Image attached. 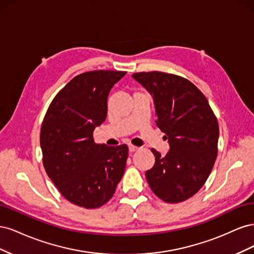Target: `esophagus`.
<instances>
[{"instance_id":"1","label":"esophagus","mask_w":254,"mask_h":254,"mask_svg":"<svg viewBox=\"0 0 254 254\" xmlns=\"http://www.w3.org/2000/svg\"><path fill=\"white\" fill-rule=\"evenodd\" d=\"M140 147H137V146H134V145H129V151L130 152H134L136 150H139Z\"/></svg>"}]
</instances>
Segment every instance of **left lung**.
Instances as JSON below:
<instances>
[{
	"label": "left lung",
	"mask_w": 254,
	"mask_h": 254,
	"mask_svg": "<svg viewBox=\"0 0 254 254\" xmlns=\"http://www.w3.org/2000/svg\"><path fill=\"white\" fill-rule=\"evenodd\" d=\"M153 97L157 126L170 151L156 149L155 165L145 173L151 190L168 203L194 196L210 176L217 157L219 127L206 97L194 83L163 72L132 74Z\"/></svg>",
	"instance_id": "1"
}]
</instances>
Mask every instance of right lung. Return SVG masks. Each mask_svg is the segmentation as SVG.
I'll return each mask as SVG.
<instances>
[{
	"instance_id": "right-lung-1",
	"label": "right lung",
	"mask_w": 254,
	"mask_h": 254,
	"mask_svg": "<svg viewBox=\"0 0 254 254\" xmlns=\"http://www.w3.org/2000/svg\"><path fill=\"white\" fill-rule=\"evenodd\" d=\"M126 72L79 74L54 97L40 131L42 161L50 179L66 200L96 209L112 198L125 172L128 146L93 140L107 118L109 92Z\"/></svg>"
}]
</instances>
